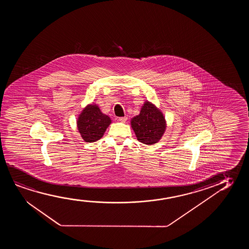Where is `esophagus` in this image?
<instances>
[{
  "instance_id": "1",
  "label": "esophagus",
  "mask_w": 249,
  "mask_h": 249,
  "mask_svg": "<svg viewBox=\"0 0 249 249\" xmlns=\"http://www.w3.org/2000/svg\"><path fill=\"white\" fill-rule=\"evenodd\" d=\"M126 120H127L126 116H123V117H119V118H118V121L121 122V123H126Z\"/></svg>"
}]
</instances>
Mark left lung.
Masks as SVG:
<instances>
[{
  "label": "left lung",
  "instance_id": "obj_1",
  "mask_svg": "<svg viewBox=\"0 0 249 249\" xmlns=\"http://www.w3.org/2000/svg\"><path fill=\"white\" fill-rule=\"evenodd\" d=\"M131 125L138 140L145 144L157 143L166 129L162 113L148 101L143 104L140 115L132 119Z\"/></svg>",
  "mask_w": 249,
  "mask_h": 249
}]
</instances>
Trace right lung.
<instances>
[{"instance_id": "add662e5", "label": "right lung", "mask_w": 249, "mask_h": 249, "mask_svg": "<svg viewBox=\"0 0 249 249\" xmlns=\"http://www.w3.org/2000/svg\"><path fill=\"white\" fill-rule=\"evenodd\" d=\"M110 123V118L103 114L98 106L89 105L79 116L77 126L84 141L92 143L102 138Z\"/></svg>"}]
</instances>
